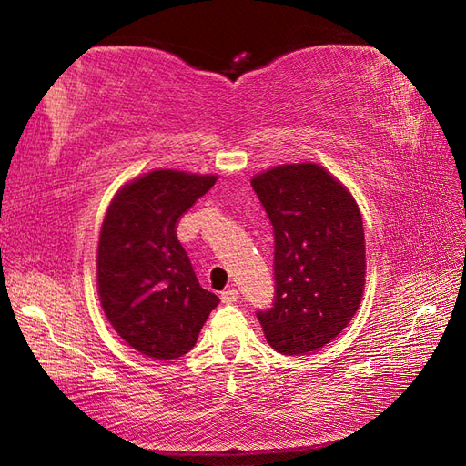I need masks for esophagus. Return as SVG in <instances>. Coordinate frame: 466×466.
Returning <instances> with one entry per match:
<instances>
[{
  "mask_svg": "<svg viewBox=\"0 0 466 466\" xmlns=\"http://www.w3.org/2000/svg\"><path fill=\"white\" fill-rule=\"evenodd\" d=\"M237 299H238V291L235 288H229V289L221 291V301L223 303H235Z\"/></svg>",
  "mask_w": 466,
  "mask_h": 466,
  "instance_id": "1",
  "label": "esophagus"
}]
</instances>
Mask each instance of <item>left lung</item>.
Wrapping results in <instances>:
<instances>
[{
	"instance_id": "8db88e82",
	"label": "left lung",
	"mask_w": 466,
	"mask_h": 466,
	"mask_svg": "<svg viewBox=\"0 0 466 466\" xmlns=\"http://www.w3.org/2000/svg\"><path fill=\"white\" fill-rule=\"evenodd\" d=\"M274 225L272 309L266 342L284 356L317 351L340 334L365 288V237L354 196L317 163L278 165L250 180Z\"/></svg>"
}]
</instances>
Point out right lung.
Returning <instances> with one entry per match:
<instances>
[{"label":"right lung","instance_id":"1","mask_svg":"<svg viewBox=\"0 0 466 466\" xmlns=\"http://www.w3.org/2000/svg\"><path fill=\"white\" fill-rule=\"evenodd\" d=\"M216 175L161 168L112 198L96 248V289L122 340L153 360L185 356L219 303L198 284L177 223Z\"/></svg>","mask_w":466,"mask_h":466}]
</instances>
